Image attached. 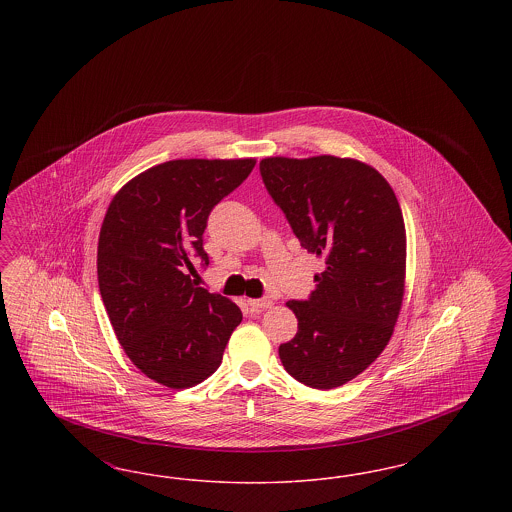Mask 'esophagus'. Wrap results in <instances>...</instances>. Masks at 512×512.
I'll return each instance as SVG.
<instances>
[{"label":"esophagus","instance_id":"1","mask_svg":"<svg viewBox=\"0 0 512 512\" xmlns=\"http://www.w3.org/2000/svg\"><path fill=\"white\" fill-rule=\"evenodd\" d=\"M249 303V307H251V311H255V313H261V311H265V309H268L270 305H272V301L270 299H249L247 301Z\"/></svg>","mask_w":512,"mask_h":512}]
</instances>
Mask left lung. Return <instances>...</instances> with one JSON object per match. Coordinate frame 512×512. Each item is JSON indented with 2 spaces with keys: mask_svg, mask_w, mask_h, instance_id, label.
I'll return each mask as SVG.
<instances>
[{
  "mask_svg": "<svg viewBox=\"0 0 512 512\" xmlns=\"http://www.w3.org/2000/svg\"><path fill=\"white\" fill-rule=\"evenodd\" d=\"M259 169L301 247L326 265L309 299L286 303L297 334L280 345V361L309 388H338L378 359L401 311L407 236L399 201L357 159L267 157Z\"/></svg>",
  "mask_w": 512,
  "mask_h": 512,
  "instance_id": "obj_1",
  "label": "left lung"
}]
</instances>
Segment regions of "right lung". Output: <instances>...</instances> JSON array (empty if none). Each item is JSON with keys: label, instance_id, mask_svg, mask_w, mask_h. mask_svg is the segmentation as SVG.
Instances as JSON below:
<instances>
[{"label": "right lung", "instance_id": "add662e5", "mask_svg": "<svg viewBox=\"0 0 512 512\" xmlns=\"http://www.w3.org/2000/svg\"><path fill=\"white\" fill-rule=\"evenodd\" d=\"M255 159H176L132 178L101 224L98 282L117 340L147 378L172 390L207 380L242 322L236 303L195 288L192 259L209 265L203 232Z\"/></svg>", "mask_w": 512, "mask_h": 512}]
</instances>
